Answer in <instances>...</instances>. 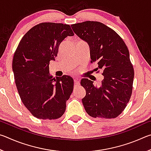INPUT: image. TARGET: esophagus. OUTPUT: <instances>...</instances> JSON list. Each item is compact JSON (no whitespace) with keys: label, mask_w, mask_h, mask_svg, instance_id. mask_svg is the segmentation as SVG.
<instances>
[{"label":"esophagus","mask_w":151,"mask_h":151,"mask_svg":"<svg viewBox=\"0 0 151 151\" xmlns=\"http://www.w3.org/2000/svg\"><path fill=\"white\" fill-rule=\"evenodd\" d=\"M74 85H75V87H76V86H78L80 85V82L78 81V78H74Z\"/></svg>","instance_id":"esophagus-1"}]
</instances>
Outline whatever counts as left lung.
Segmentation results:
<instances>
[{
	"mask_svg": "<svg viewBox=\"0 0 151 151\" xmlns=\"http://www.w3.org/2000/svg\"><path fill=\"white\" fill-rule=\"evenodd\" d=\"M71 27L88 44L91 62L98 64L96 70L103 71L100 86L88 78L81 80L86 90L82 99L84 108L94 118H116L126 108L132 94L134 68L129 49L122 38L102 22L85 21Z\"/></svg>",
	"mask_w": 151,
	"mask_h": 151,
	"instance_id": "8db88e82",
	"label": "left lung"
}]
</instances>
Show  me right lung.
Segmentation results:
<instances>
[{
  "label": "right lung",
  "mask_w": 151,
  "mask_h": 151,
  "mask_svg": "<svg viewBox=\"0 0 151 151\" xmlns=\"http://www.w3.org/2000/svg\"><path fill=\"white\" fill-rule=\"evenodd\" d=\"M73 35L70 25L42 22L31 28L18 45L12 59L15 84L22 103L36 118L57 119L65 111L74 81L67 75L52 78L49 64L63 40Z\"/></svg>",
  "instance_id": "1"
}]
</instances>
